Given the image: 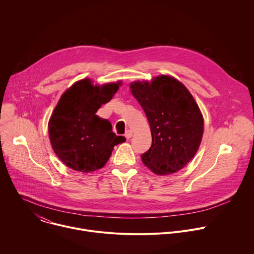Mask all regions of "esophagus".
<instances>
[{"instance_id":"1","label":"esophagus","mask_w":254,"mask_h":254,"mask_svg":"<svg viewBox=\"0 0 254 254\" xmlns=\"http://www.w3.org/2000/svg\"><path fill=\"white\" fill-rule=\"evenodd\" d=\"M125 136H126L127 139H129V138L132 136V131H131L130 129H127V130L126 131V133H125Z\"/></svg>"}]
</instances>
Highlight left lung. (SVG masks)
Wrapping results in <instances>:
<instances>
[{"label": "left lung", "mask_w": 254, "mask_h": 254, "mask_svg": "<svg viewBox=\"0 0 254 254\" xmlns=\"http://www.w3.org/2000/svg\"><path fill=\"white\" fill-rule=\"evenodd\" d=\"M132 96L145 113L152 142L140 155L158 176L175 174L196 153L203 133V118L184 84L170 75L130 83Z\"/></svg>", "instance_id": "1"}]
</instances>
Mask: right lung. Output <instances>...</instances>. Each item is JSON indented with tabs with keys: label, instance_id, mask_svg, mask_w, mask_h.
Instances as JSON below:
<instances>
[{
	"label": "right lung",
	"instance_id": "obj_1",
	"mask_svg": "<svg viewBox=\"0 0 254 254\" xmlns=\"http://www.w3.org/2000/svg\"><path fill=\"white\" fill-rule=\"evenodd\" d=\"M121 82L94 86L90 78L74 82L61 97L49 122V136L58 157L76 172L91 173L109 160L114 146L126 141L112 124L98 117Z\"/></svg>",
	"mask_w": 254,
	"mask_h": 254
}]
</instances>
